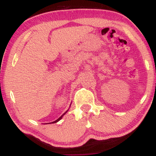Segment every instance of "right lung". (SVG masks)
Instances as JSON below:
<instances>
[{
	"mask_svg": "<svg viewBox=\"0 0 156 156\" xmlns=\"http://www.w3.org/2000/svg\"><path fill=\"white\" fill-rule=\"evenodd\" d=\"M69 107H70V105H69ZM68 110H69V109H68ZM68 110L67 111V112H64V114H62V116H61V117H60L59 118H58V119H56V120H55L54 122H50V123H55V122H58V121H59V120H60V119H62V117H63V116L64 115V114H66V113H67V112H68ZM46 124H47V123H46ZM48 124H49V123H48Z\"/></svg>",
	"mask_w": 156,
	"mask_h": 156,
	"instance_id": "1",
	"label": "right lung"
}]
</instances>
